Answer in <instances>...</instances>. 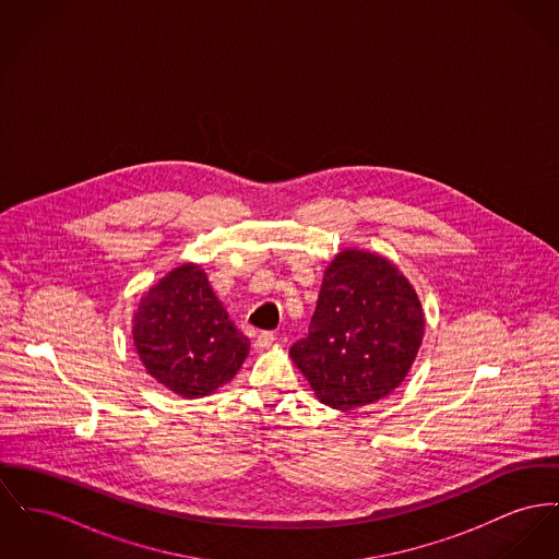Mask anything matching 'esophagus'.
Here are the masks:
<instances>
[{"mask_svg": "<svg viewBox=\"0 0 559 559\" xmlns=\"http://www.w3.org/2000/svg\"><path fill=\"white\" fill-rule=\"evenodd\" d=\"M274 340H276V335H274V333H270V331H263V333H260V335L255 337V344H253V348H255L258 353H263V350H267V348L274 344Z\"/></svg>", "mask_w": 559, "mask_h": 559, "instance_id": "34e87169", "label": "esophagus"}]
</instances>
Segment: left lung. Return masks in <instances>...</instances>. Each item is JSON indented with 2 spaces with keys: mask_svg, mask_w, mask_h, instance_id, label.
Here are the masks:
<instances>
[{
  "mask_svg": "<svg viewBox=\"0 0 559 559\" xmlns=\"http://www.w3.org/2000/svg\"><path fill=\"white\" fill-rule=\"evenodd\" d=\"M425 337V312L391 260L340 251L323 274L310 331L289 357L321 403L357 409L393 393Z\"/></svg>",
  "mask_w": 559,
  "mask_h": 559,
  "instance_id": "8db88e82",
  "label": "left lung"
}]
</instances>
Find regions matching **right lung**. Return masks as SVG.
<instances>
[{
    "instance_id": "right-lung-1",
    "label": "right lung",
    "mask_w": 559,
    "mask_h": 559,
    "mask_svg": "<svg viewBox=\"0 0 559 559\" xmlns=\"http://www.w3.org/2000/svg\"><path fill=\"white\" fill-rule=\"evenodd\" d=\"M145 371L183 399L226 386L249 355V337L228 319L198 263H181L152 285L132 317Z\"/></svg>"
}]
</instances>
